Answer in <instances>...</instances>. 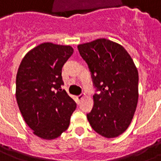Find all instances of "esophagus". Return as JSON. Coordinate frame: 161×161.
<instances>
[{
  "mask_svg": "<svg viewBox=\"0 0 161 161\" xmlns=\"http://www.w3.org/2000/svg\"><path fill=\"white\" fill-rule=\"evenodd\" d=\"M85 97H86V95L83 93V94L78 95V96H77V100H78V101H81V100H82L83 98Z\"/></svg>",
  "mask_w": 161,
  "mask_h": 161,
  "instance_id": "esophagus-1",
  "label": "esophagus"
}]
</instances>
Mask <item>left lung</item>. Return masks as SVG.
<instances>
[{"label": "left lung", "instance_id": "left-lung-1", "mask_svg": "<svg viewBox=\"0 0 161 161\" xmlns=\"http://www.w3.org/2000/svg\"><path fill=\"white\" fill-rule=\"evenodd\" d=\"M91 72L94 106L87 115L90 124L105 138H115L130 125L138 103L139 75L130 55L122 46L97 39L77 46Z\"/></svg>", "mask_w": 161, "mask_h": 161}]
</instances>
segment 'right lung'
Wrapping results in <instances>:
<instances>
[{"label":"right lung","mask_w":161,"mask_h":161,"mask_svg":"<svg viewBox=\"0 0 161 161\" xmlns=\"http://www.w3.org/2000/svg\"><path fill=\"white\" fill-rule=\"evenodd\" d=\"M73 53L70 46L42 43L26 53L16 76V100L33 134L58 138L70 125L77 104L62 91V67Z\"/></svg>","instance_id":"add662e5"}]
</instances>
